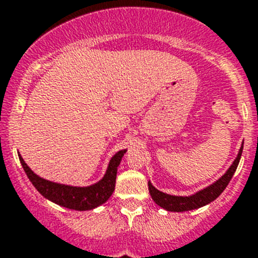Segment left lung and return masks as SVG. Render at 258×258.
Segmentation results:
<instances>
[{
    "mask_svg": "<svg viewBox=\"0 0 258 258\" xmlns=\"http://www.w3.org/2000/svg\"><path fill=\"white\" fill-rule=\"evenodd\" d=\"M242 151L243 146H240L237 158H235L233 164L229 167V169L225 172V174L221 175V177L219 178L216 182H214L213 184L208 186L206 188L201 189V191L196 192L195 195H191V196H173V195L164 194V192L156 189L155 187L150 183V180H149V192H150L151 195V199L155 201L156 205L165 209L167 211H173V213H182V211L195 210V209H199L202 208V206L208 205V204L213 202L214 200L218 199L221 195V192L227 188L228 183L230 182L233 174H234L235 170H237L238 164H239Z\"/></svg>",
    "mask_w": 258,
    "mask_h": 258,
    "instance_id": "8db88e82",
    "label": "left lung"
}]
</instances>
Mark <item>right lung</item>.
<instances>
[{"instance_id":"add662e5","label":"right lung","mask_w":258,"mask_h":258,"mask_svg":"<svg viewBox=\"0 0 258 258\" xmlns=\"http://www.w3.org/2000/svg\"><path fill=\"white\" fill-rule=\"evenodd\" d=\"M126 151L127 150H121L114 154L109 160L104 177L99 182L88 187L67 186V184L56 183V182H50L44 178H40L28 167L20 154H19V159H20V163L28 178L42 196L57 205L63 206V208L86 211L98 208L112 196L115 187L118 165L121 163L122 156L124 155Z\"/></svg>"}]
</instances>
